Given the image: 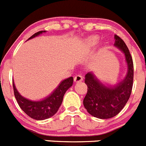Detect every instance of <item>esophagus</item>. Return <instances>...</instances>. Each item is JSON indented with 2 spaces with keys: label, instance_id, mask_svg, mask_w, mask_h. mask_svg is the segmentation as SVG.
<instances>
[{
  "label": "esophagus",
  "instance_id": "obj_1",
  "mask_svg": "<svg viewBox=\"0 0 146 146\" xmlns=\"http://www.w3.org/2000/svg\"><path fill=\"white\" fill-rule=\"evenodd\" d=\"M74 80L75 82H81V81L82 80V77L81 75H80V74H77V75H76L75 77H74Z\"/></svg>",
  "mask_w": 146,
  "mask_h": 146
}]
</instances>
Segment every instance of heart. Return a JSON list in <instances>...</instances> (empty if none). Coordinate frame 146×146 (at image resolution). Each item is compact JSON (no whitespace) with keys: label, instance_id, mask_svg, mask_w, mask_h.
<instances>
[{"label":"heart","instance_id":"heart-1","mask_svg":"<svg viewBox=\"0 0 146 146\" xmlns=\"http://www.w3.org/2000/svg\"><path fill=\"white\" fill-rule=\"evenodd\" d=\"M99 41V38L96 36H94L89 37L86 41V43L88 47H94L95 45L97 44V43Z\"/></svg>","mask_w":146,"mask_h":146}]
</instances>
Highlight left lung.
I'll use <instances>...</instances> for the list:
<instances>
[{
	"label": "left lung",
	"instance_id": "8db88e82",
	"mask_svg": "<svg viewBox=\"0 0 146 146\" xmlns=\"http://www.w3.org/2000/svg\"><path fill=\"white\" fill-rule=\"evenodd\" d=\"M114 46L124 54L127 72L123 80L113 86L104 84L92 72L85 76L88 92L83 105L88 113L101 119L113 118L121 112L128 102L133 86L134 66L131 54L125 42L115 35Z\"/></svg>",
	"mask_w": 146,
	"mask_h": 146
}]
</instances>
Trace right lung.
<instances>
[{"mask_svg":"<svg viewBox=\"0 0 146 146\" xmlns=\"http://www.w3.org/2000/svg\"><path fill=\"white\" fill-rule=\"evenodd\" d=\"M43 33H46V31H41L34 33L28 40L38 36ZM73 81L74 80L72 77L64 80L52 94L41 100H31L22 96L16 88L14 81L13 88L15 98L20 108L31 118L42 121L53 116L57 113L62 104L64 94L69 88L72 87Z\"/></svg>","mask_w":146,"mask_h":146,"instance_id":"right-lung-1","label":"right lung"}]
</instances>
